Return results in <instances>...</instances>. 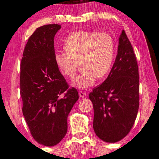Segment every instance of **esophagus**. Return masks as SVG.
Segmentation results:
<instances>
[{"label":"esophagus","mask_w":159,"mask_h":159,"mask_svg":"<svg viewBox=\"0 0 159 159\" xmlns=\"http://www.w3.org/2000/svg\"><path fill=\"white\" fill-rule=\"evenodd\" d=\"M79 95H80V97H85L87 95V94L86 93V92H84L83 91H80L79 92Z\"/></svg>","instance_id":"esophagus-1"}]
</instances>
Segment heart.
I'll return each mask as SVG.
<instances>
[{
    "label": "heart",
    "mask_w": 159,
    "mask_h": 159,
    "mask_svg": "<svg viewBox=\"0 0 159 159\" xmlns=\"http://www.w3.org/2000/svg\"><path fill=\"white\" fill-rule=\"evenodd\" d=\"M66 51H56L55 64L65 76L72 78L80 68L83 69L73 81L78 88L94 84L97 77H104L111 65L115 54V43L107 32L77 31L66 38Z\"/></svg>",
    "instance_id": "1"
}]
</instances>
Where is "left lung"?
<instances>
[{"label": "left lung", "instance_id": "1", "mask_svg": "<svg viewBox=\"0 0 159 159\" xmlns=\"http://www.w3.org/2000/svg\"><path fill=\"white\" fill-rule=\"evenodd\" d=\"M117 52L108 77L89 94L93 104L94 132L109 143L117 142L129 133L139 107V67L124 30Z\"/></svg>", "mask_w": 159, "mask_h": 159}]
</instances>
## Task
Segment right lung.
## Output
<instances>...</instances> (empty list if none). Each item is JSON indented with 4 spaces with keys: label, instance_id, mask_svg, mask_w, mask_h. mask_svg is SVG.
I'll return each mask as SVG.
<instances>
[{
    "label": "right lung",
    "instance_id": "1",
    "mask_svg": "<svg viewBox=\"0 0 159 159\" xmlns=\"http://www.w3.org/2000/svg\"><path fill=\"white\" fill-rule=\"evenodd\" d=\"M58 24L38 28L27 43L20 64L23 114L38 143L53 146L67 131V116L78 99L55 64L54 37ZM64 95L63 98L60 95Z\"/></svg>",
    "mask_w": 159,
    "mask_h": 159
}]
</instances>
